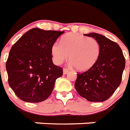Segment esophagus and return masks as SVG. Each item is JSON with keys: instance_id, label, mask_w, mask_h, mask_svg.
<instances>
[{"instance_id": "1", "label": "esophagus", "mask_w": 130, "mask_h": 130, "mask_svg": "<svg viewBox=\"0 0 130 130\" xmlns=\"http://www.w3.org/2000/svg\"><path fill=\"white\" fill-rule=\"evenodd\" d=\"M68 72V70L67 68H64V70H63V74H66Z\"/></svg>"}]
</instances>
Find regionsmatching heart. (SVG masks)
<instances>
[{"label": "heart", "mask_w": 130, "mask_h": 130, "mask_svg": "<svg viewBox=\"0 0 130 130\" xmlns=\"http://www.w3.org/2000/svg\"><path fill=\"white\" fill-rule=\"evenodd\" d=\"M100 45L93 37L70 33L62 37L60 43H54L51 48L53 60L56 64L68 58L70 64L79 71L89 70L96 63Z\"/></svg>", "instance_id": "b5f03b06"}]
</instances>
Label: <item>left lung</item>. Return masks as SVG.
Returning <instances> with one entry per match:
<instances>
[{"label":"left lung","mask_w":130,"mask_h":130,"mask_svg":"<svg viewBox=\"0 0 130 130\" xmlns=\"http://www.w3.org/2000/svg\"><path fill=\"white\" fill-rule=\"evenodd\" d=\"M100 45L96 63L87 71L77 74L74 87L78 93L91 102L107 100L121 81L125 60L118 43L100 34L91 33Z\"/></svg>","instance_id":"8db88e82"}]
</instances>
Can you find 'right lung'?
Instances as JSON below:
<instances>
[{
    "label": "right lung",
    "mask_w": 130,
    "mask_h": 130,
    "mask_svg": "<svg viewBox=\"0 0 130 130\" xmlns=\"http://www.w3.org/2000/svg\"><path fill=\"white\" fill-rule=\"evenodd\" d=\"M64 31L33 28L11 47L6 63L9 85L23 101L47 99L63 69L52 62L51 48Z\"/></svg>",
    "instance_id": "add662e5"
}]
</instances>
